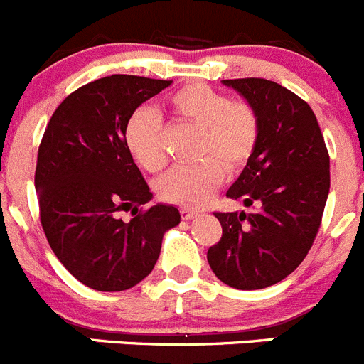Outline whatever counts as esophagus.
Instances as JSON below:
<instances>
[{
	"instance_id": "obj_1",
	"label": "esophagus",
	"mask_w": 364,
	"mask_h": 364,
	"mask_svg": "<svg viewBox=\"0 0 364 364\" xmlns=\"http://www.w3.org/2000/svg\"><path fill=\"white\" fill-rule=\"evenodd\" d=\"M179 213H181V219H185V220H190L198 215V212H193V210H188V208H181L179 210Z\"/></svg>"
}]
</instances>
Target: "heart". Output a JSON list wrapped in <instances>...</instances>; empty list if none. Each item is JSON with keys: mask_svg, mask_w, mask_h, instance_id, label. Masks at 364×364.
Segmentation results:
<instances>
[{"mask_svg": "<svg viewBox=\"0 0 364 364\" xmlns=\"http://www.w3.org/2000/svg\"><path fill=\"white\" fill-rule=\"evenodd\" d=\"M176 114L201 127L196 156L199 161L166 172L156 183L159 199L185 208L206 205L223 183L224 171L239 174L250 163L260 136L259 114L242 98H230L203 82H192L171 95ZM124 144L136 165L159 172L166 165L161 118L151 107H138L124 125Z\"/></svg>", "mask_w": 364, "mask_h": 364, "instance_id": "obj_1", "label": "heart"}]
</instances>
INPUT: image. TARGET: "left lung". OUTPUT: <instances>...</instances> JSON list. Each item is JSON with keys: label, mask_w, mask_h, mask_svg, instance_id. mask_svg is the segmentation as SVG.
Wrapping results in <instances>:
<instances>
[{"label": "left lung", "mask_w": 364, "mask_h": 364, "mask_svg": "<svg viewBox=\"0 0 364 364\" xmlns=\"http://www.w3.org/2000/svg\"><path fill=\"white\" fill-rule=\"evenodd\" d=\"M255 107L259 144L230 199L250 213L215 212L223 237L208 250L215 277L242 291L264 289L307 257L331 188V158L311 105L266 79L223 80Z\"/></svg>", "instance_id": "1"}]
</instances>
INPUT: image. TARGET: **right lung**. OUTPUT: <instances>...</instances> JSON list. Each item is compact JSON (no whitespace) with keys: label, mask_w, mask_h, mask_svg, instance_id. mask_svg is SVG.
<instances>
[{"label":"right lung","mask_w":364,"mask_h":364,"mask_svg":"<svg viewBox=\"0 0 364 364\" xmlns=\"http://www.w3.org/2000/svg\"><path fill=\"white\" fill-rule=\"evenodd\" d=\"M171 84L138 75L93 80L60 102L41 140V226L60 264L95 291L140 284L154 269L163 233L181 220L174 206L144 208L152 192L124 144L129 114Z\"/></svg>","instance_id":"obj_1"}]
</instances>
